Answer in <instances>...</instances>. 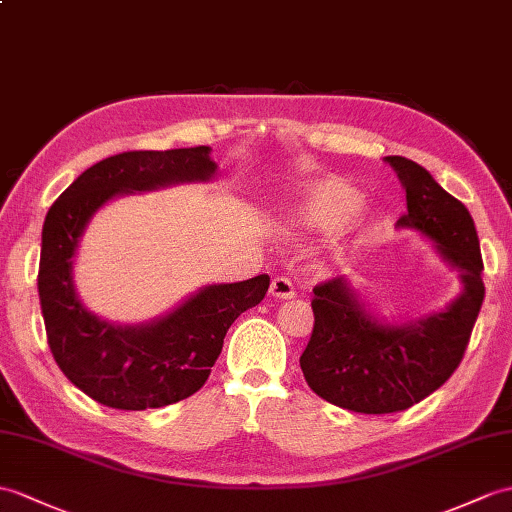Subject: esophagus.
<instances>
[{
	"label": "esophagus",
	"mask_w": 512,
	"mask_h": 512,
	"mask_svg": "<svg viewBox=\"0 0 512 512\" xmlns=\"http://www.w3.org/2000/svg\"><path fill=\"white\" fill-rule=\"evenodd\" d=\"M270 294L275 296V299H292L294 296V285L288 277L277 275L270 283Z\"/></svg>",
	"instance_id": "esophagus-1"
}]
</instances>
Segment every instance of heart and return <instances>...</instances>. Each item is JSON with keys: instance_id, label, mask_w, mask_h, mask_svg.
Here are the masks:
<instances>
[{"instance_id": "heart-1", "label": "heart", "mask_w": 512, "mask_h": 512, "mask_svg": "<svg viewBox=\"0 0 512 512\" xmlns=\"http://www.w3.org/2000/svg\"><path fill=\"white\" fill-rule=\"evenodd\" d=\"M360 202L362 194L353 185L338 178H327L290 202L288 220L303 231H334L358 211Z\"/></svg>"}]
</instances>
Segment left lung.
Instances as JSON below:
<instances>
[{
  "label": "left lung",
  "instance_id": "1",
  "mask_svg": "<svg viewBox=\"0 0 512 512\" xmlns=\"http://www.w3.org/2000/svg\"><path fill=\"white\" fill-rule=\"evenodd\" d=\"M406 187L399 227L417 229L460 270L465 290L445 312L384 325L366 314L342 277L314 288L312 338L301 355L318 397L362 414L408 410L454 375L484 301L482 253L467 207L406 157H386Z\"/></svg>",
  "mask_w": 512,
  "mask_h": 512
}]
</instances>
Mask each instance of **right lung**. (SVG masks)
<instances>
[{"label":"right lung","instance_id":"obj_1","mask_svg":"<svg viewBox=\"0 0 512 512\" xmlns=\"http://www.w3.org/2000/svg\"><path fill=\"white\" fill-rule=\"evenodd\" d=\"M207 146L133 150L82 172L56 198L43 224L39 299L58 368L93 401L115 410L163 408L202 388L233 320L264 301L270 277L209 285L178 310L141 327H115L87 312L71 283V257L89 218L106 200L216 172Z\"/></svg>","mask_w":512,"mask_h":512}]
</instances>
